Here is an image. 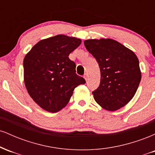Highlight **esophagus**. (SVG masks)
<instances>
[{
	"label": "esophagus",
	"mask_w": 155,
	"mask_h": 155,
	"mask_svg": "<svg viewBox=\"0 0 155 155\" xmlns=\"http://www.w3.org/2000/svg\"><path fill=\"white\" fill-rule=\"evenodd\" d=\"M84 79L86 80V81H87V80H88V75H87V74H84Z\"/></svg>",
	"instance_id": "1"
}]
</instances>
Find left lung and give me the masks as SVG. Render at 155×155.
Returning a JSON list of instances; mask_svg holds the SVG:
<instances>
[{
  "instance_id": "8db88e82",
  "label": "left lung",
  "mask_w": 155,
  "mask_h": 155,
  "mask_svg": "<svg viewBox=\"0 0 155 155\" xmlns=\"http://www.w3.org/2000/svg\"><path fill=\"white\" fill-rule=\"evenodd\" d=\"M84 44L101 71L100 85L92 92L94 99L108 111L123 107L135 95L141 79L137 56L113 39H88Z\"/></svg>"
}]
</instances>
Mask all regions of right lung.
Wrapping results in <instances>:
<instances>
[{
    "instance_id": "1",
    "label": "right lung",
    "mask_w": 155,
    "mask_h": 155,
    "mask_svg": "<svg viewBox=\"0 0 155 155\" xmlns=\"http://www.w3.org/2000/svg\"><path fill=\"white\" fill-rule=\"evenodd\" d=\"M81 43L79 38L58 35L40 41L25 57L26 89L46 111H60L69 102L74 89L86 82L76 74V64L68 58Z\"/></svg>"
}]
</instances>
